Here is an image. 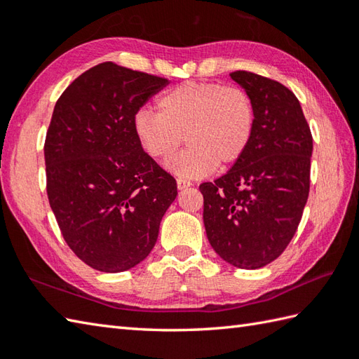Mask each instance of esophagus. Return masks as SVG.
I'll list each match as a JSON object with an SVG mask.
<instances>
[{"instance_id":"34e87169","label":"esophagus","mask_w":359,"mask_h":359,"mask_svg":"<svg viewBox=\"0 0 359 359\" xmlns=\"http://www.w3.org/2000/svg\"><path fill=\"white\" fill-rule=\"evenodd\" d=\"M191 185H193L191 182H188L185 179H177V188L179 189H185V188H189Z\"/></svg>"}]
</instances>
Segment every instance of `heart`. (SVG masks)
Wrapping results in <instances>:
<instances>
[{
    "mask_svg": "<svg viewBox=\"0 0 359 359\" xmlns=\"http://www.w3.org/2000/svg\"><path fill=\"white\" fill-rule=\"evenodd\" d=\"M158 114L140 109L134 133L147 154L168 162L180 144L189 147L168 165L180 179H201L219 163L231 166L245 154L255 133V108L239 88L188 81L158 98Z\"/></svg>",
    "mask_w": 359,
    "mask_h": 359,
    "instance_id": "heart-1",
    "label": "heart"
}]
</instances>
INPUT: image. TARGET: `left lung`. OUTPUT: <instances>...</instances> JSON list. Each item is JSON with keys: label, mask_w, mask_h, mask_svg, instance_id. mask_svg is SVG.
I'll return each instance as SVG.
<instances>
[{"label": "left lung", "mask_w": 359, "mask_h": 359, "mask_svg": "<svg viewBox=\"0 0 359 359\" xmlns=\"http://www.w3.org/2000/svg\"><path fill=\"white\" fill-rule=\"evenodd\" d=\"M230 77L255 108L245 154L199 187L212 250L238 269L256 270L287 248L309 199L313 139L296 95L280 83L236 71Z\"/></svg>", "instance_id": "obj_1"}]
</instances>
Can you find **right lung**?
<instances>
[{
    "instance_id": "right-lung-1",
    "label": "right lung",
    "mask_w": 359,
    "mask_h": 359,
    "mask_svg": "<svg viewBox=\"0 0 359 359\" xmlns=\"http://www.w3.org/2000/svg\"><path fill=\"white\" fill-rule=\"evenodd\" d=\"M166 83L106 62L75 79L53 108L44 143L49 203L67 245L98 271L140 264L177 196L133 125Z\"/></svg>"
}]
</instances>
